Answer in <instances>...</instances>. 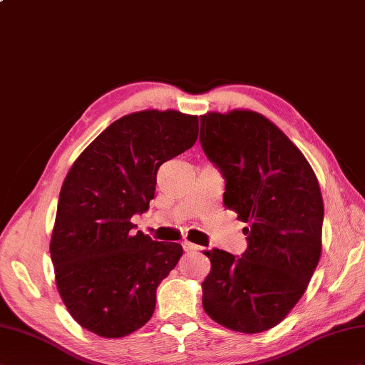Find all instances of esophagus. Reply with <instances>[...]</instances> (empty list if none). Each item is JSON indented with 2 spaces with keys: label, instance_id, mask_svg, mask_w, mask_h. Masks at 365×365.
<instances>
[{
  "label": "esophagus",
  "instance_id": "34e87169",
  "mask_svg": "<svg viewBox=\"0 0 365 365\" xmlns=\"http://www.w3.org/2000/svg\"><path fill=\"white\" fill-rule=\"evenodd\" d=\"M182 247H184L185 252H195V251H200L201 250L198 245H193L190 242H182Z\"/></svg>",
  "mask_w": 365,
  "mask_h": 365
}]
</instances>
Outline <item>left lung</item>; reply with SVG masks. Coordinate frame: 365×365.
I'll use <instances>...</instances> for the list:
<instances>
[{"label": "left lung", "mask_w": 365, "mask_h": 365, "mask_svg": "<svg viewBox=\"0 0 365 365\" xmlns=\"http://www.w3.org/2000/svg\"><path fill=\"white\" fill-rule=\"evenodd\" d=\"M200 119L201 147L226 180L225 206L247 225L242 257L204 251L202 308L229 330L262 333L296 307L321 259V187L307 158L264 115L234 110Z\"/></svg>", "instance_id": "left-lung-1"}]
</instances>
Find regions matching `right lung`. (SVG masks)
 Instances as JSON below:
<instances>
[{
    "label": "right lung",
    "mask_w": 365,
    "mask_h": 365,
    "mask_svg": "<svg viewBox=\"0 0 365 365\" xmlns=\"http://www.w3.org/2000/svg\"><path fill=\"white\" fill-rule=\"evenodd\" d=\"M197 139L198 115L131 113L105 128L69 168L49 250L58 294L88 331L123 337L153 316L156 289L182 246L135 234L131 217L148 210L161 164Z\"/></svg>",
    "instance_id": "add662e5"
}]
</instances>
